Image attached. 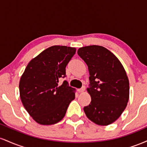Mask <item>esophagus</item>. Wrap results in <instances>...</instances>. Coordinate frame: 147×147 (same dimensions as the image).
I'll return each instance as SVG.
<instances>
[{"mask_svg":"<svg viewBox=\"0 0 147 147\" xmlns=\"http://www.w3.org/2000/svg\"><path fill=\"white\" fill-rule=\"evenodd\" d=\"M85 89H86V87L85 86H82V88H79V89H78V92H84V90H85Z\"/></svg>","mask_w":147,"mask_h":147,"instance_id":"esophagus-1","label":"esophagus"}]
</instances>
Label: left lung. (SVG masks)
Wrapping results in <instances>:
<instances>
[{"mask_svg":"<svg viewBox=\"0 0 147 147\" xmlns=\"http://www.w3.org/2000/svg\"><path fill=\"white\" fill-rule=\"evenodd\" d=\"M77 54L88 67L87 88L91 102L84 108L87 117L98 125L117 120L129 98V82L124 67L109 50L99 45L80 48Z\"/></svg>","mask_w":147,"mask_h":147,"instance_id":"obj_1","label":"left lung"}]
</instances>
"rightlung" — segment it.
Segmentation results:
<instances>
[{
	"label": "right lung",
	"instance_id": "obj_1",
	"mask_svg": "<svg viewBox=\"0 0 147 147\" xmlns=\"http://www.w3.org/2000/svg\"><path fill=\"white\" fill-rule=\"evenodd\" d=\"M76 48L54 45L30 61L19 83L20 97L25 109L38 124L51 125L63 119L75 91L64 78L65 67Z\"/></svg>",
	"mask_w": 147,
	"mask_h": 147
}]
</instances>
